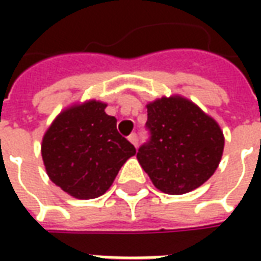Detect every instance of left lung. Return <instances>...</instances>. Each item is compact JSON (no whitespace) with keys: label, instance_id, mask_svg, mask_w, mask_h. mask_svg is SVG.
I'll return each instance as SVG.
<instances>
[{"label":"left lung","instance_id":"8db88e82","mask_svg":"<svg viewBox=\"0 0 261 261\" xmlns=\"http://www.w3.org/2000/svg\"><path fill=\"white\" fill-rule=\"evenodd\" d=\"M96 100L69 109L44 134L42 156L50 180L69 196L96 198L108 192L136 148L117 120Z\"/></svg>","mask_w":261,"mask_h":261}]
</instances>
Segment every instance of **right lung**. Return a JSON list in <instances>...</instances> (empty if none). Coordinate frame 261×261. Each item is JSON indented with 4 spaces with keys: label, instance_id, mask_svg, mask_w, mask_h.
Segmentation results:
<instances>
[{
    "label": "right lung",
    "instance_id": "1",
    "mask_svg": "<svg viewBox=\"0 0 261 261\" xmlns=\"http://www.w3.org/2000/svg\"><path fill=\"white\" fill-rule=\"evenodd\" d=\"M148 138L137 159L166 194H185L214 175L224 151V137L198 117L176 113L166 100L148 105Z\"/></svg>",
    "mask_w": 261,
    "mask_h": 261
}]
</instances>
